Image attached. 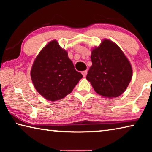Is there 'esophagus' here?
Segmentation results:
<instances>
[{
	"mask_svg": "<svg viewBox=\"0 0 152 152\" xmlns=\"http://www.w3.org/2000/svg\"><path fill=\"white\" fill-rule=\"evenodd\" d=\"M87 72H87V70H85V71H83V72H82V75H83V76H84V77H85V76H86Z\"/></svg>",
	"mask_w": 152,
	"mask_h": 152,
	"instance_id": "1",
	"label": "esophagus"
}]
</instances>
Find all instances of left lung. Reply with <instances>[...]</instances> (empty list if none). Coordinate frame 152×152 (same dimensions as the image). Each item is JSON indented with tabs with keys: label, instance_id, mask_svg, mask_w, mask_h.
I'll list each match as a JSON object with an SVG mask.
<instances>
[{
	"label": "left lung",
	"instance_id": "8db88e82",
	"mask_svg": "<svg viewBox=\"0 0 152 152\" xmlns=\"http://www.w3.org/2000/svg\"><path fill=\"white\" fill-rule=\"evenodd\" d=\"M92 66L86 79L102 96L117 97L123 93L132 78V68L119 46L104 39L92 51Z\"/></svg>",
	"mask_w": 152,
	"mask_h": 152
}]
</instances>
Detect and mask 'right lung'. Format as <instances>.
Masks as SVG:
<instances>
[{"label":"right lung","instance_id":"add662e5","mask_svg":"<svg viewBox=\"0 0 152 152\" xmlns=\"http://www.w3.org/2000/svg\"><path fill=\"white\" fill-rule=\"evenodd\" d=\"M31 77L35 89L42 96L56 101L70 94L82 75L75 70L67 51L53 40L36 58Z\"/></svg>","mask_w":152,"mask_h":152}]
</instances>
